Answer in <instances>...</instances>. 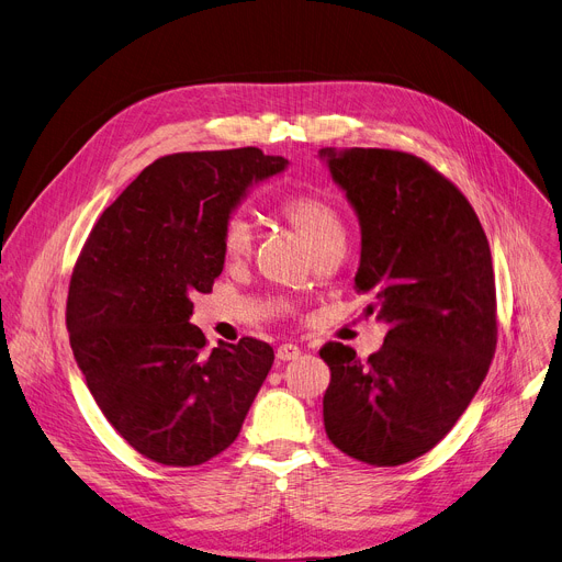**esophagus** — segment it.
<instances>
[{
	"mask_svg": "<svg viewBox=\"0 0 562 562\" xmlns=\"http://www.w3.org/2000/svg\"><path fill=\"white\" fill-rule=\"evenodd\" d=\"M299 356H301V348L296 344H282L278 348V360H282V362L299 360Z\"/></svg>",
	"mask_w": 562,
	"mask_h": 562,
	"instance_id": "esophagus-1",
	"label": "esophagus"
}]
</instances>
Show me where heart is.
<instances>
[{
	"label": "heart",
	"mask_w": 562,
	"mask_h": 562,
	"mask_svg": "<svg viewBox=\"0 0 562 562\" xmlns=\"http://www.w3.org/2000/svg\"><path fill=\"white\" fill-rule=\"evenodd\" d=\"M278 214L316 255L346 244V223L337 206L316 191H291L278 202ZM252 250V227L241 216H232L221 234V252L229 261H241Z\"/></svg>",
	"instance_id": "1"
}]
</instances>
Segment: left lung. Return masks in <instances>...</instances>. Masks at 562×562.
I'll list each match as a JSON object with an SVG mask.
<instances>
[{"label":"left lung","mask_w":562,"mask_h":562,"mask_svg":"<svg viewBox=\"0 0 562 562\" xmlns=\"http://www.w3.org/2000/svg\"><path fill=\"white\" fill-rule=\"evenodd\" d=\"M328 159L356 206L362 257L356 286L390 326L367 362L328 341L323 424L360 462L396 467L428 453L456 426L496 348V286L487 236L462 191L422 157L350 147Z\"/></svg>","instance_id":"8db88e82"}]
</instances>
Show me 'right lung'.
<instances>
[{
  "instance_id": "obj_1",
  "label": "right lung",
  "mask_w": 562,
  "mask_h": 562,
  "mask_svg": "<svg viewBox=\"0 0 562 562\" xmlns=\"http://www.w3.org/2000/svg\"><path fill=\"white\" fill-rule=\"evenodd\" d=\"M259 147L153 161L79 252L66 323L102 415L143 458L195 467L223 453L273 367L255 337L206 348L189 323L223 271L221 234L252 182L286 168Z\"/></svg>"
}]
</instances>
